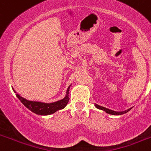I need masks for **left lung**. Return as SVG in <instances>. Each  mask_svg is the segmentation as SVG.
Returning <instances> with one entry per match:
<instances>
[{
    "instance_id": "obj_1",
    "label": "left lung",
    "mask_w": 151,
    "mask_h": 151,
    "mask_svg": "<svg viewBox=\"0 0 151 151\" xmlns=\"http://www.w3.org/2000/svg\"><path fill=\"white\" fill-rule=\"evenodd\" d=\"M94 106H95V107L97 108V109H99V110H104V111L106 112V113H108V114H111V115H122V114H124V113H128V112H129V110L132 109V107L129 108V109L125 110V111H114V110H110V109H108V108L104 107V106H101L98 104H94Z\"/></svg>"
}]
</instances>
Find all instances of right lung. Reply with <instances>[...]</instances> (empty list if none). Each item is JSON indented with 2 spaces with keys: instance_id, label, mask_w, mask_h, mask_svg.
Listing matches in <instances>:
<instances>
[{
  "instance_id": "obj_1",
  "label": "right lung",
  "mask_w": 151,
  "mask_h": 151,
  "mask_svg": "<svg viewBox=\"0 0 151 151\" xmlns=\"http://www.w3.org/2000/svg\"><path fill=\"white\" fill-rule=\"evenodd\" d=\"M71 85L68 87L67 90H66V96L64 97V98L57 101L56 102L53 103H44L40 102V101H29V100L26 99L20 96L19 94H17V92L13 88V91L16 93V95L18 97V99L22 103V104L24 106L27 107L29 110L33 112L35 114L41 116H47L50 115L53 113H56L57 111L63 109L65 106L67 105L68 102H69V88H70Z\"/></svg>"
}]
</instances>
